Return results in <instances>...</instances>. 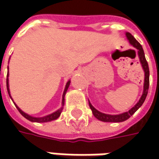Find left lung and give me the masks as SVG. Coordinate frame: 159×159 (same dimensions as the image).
Wrapping results in <instances>:
<instances>
[{
  "label": "left lung",
  "instance_id": "8db88e82",
  "mask_svg": "<svg viewBox=\"0 0 159 159\" xmlns=\"http://www.w3.org/2000/svg\"><path fill=\"white\" fill-rule=\"evenodd\" d=\"M9 67H8V73H7V80H6V82H7V90H8V93H9V96H10V94H9ZM69 86H70V80L67 82L66 84V86H65V89H64V95H63V102H64V95L66 94V91H67V89L69 88ZM10 98H11V96H10ZM12 99V98H11ZM14 104H15V106L16 107V109L18 110V111L20 112L22 116H24L25 118L28 120H30V121H32V122H40V123H43V122H48V121H51V120H55V119H57L59 118V116H60V114H61V111H62V109H60V110H58L57 111H56V112L52 113V114H50V115H48L46 117H42V118H34V117H32V116H30V115H28L25 112H24L22 110H20V108H18V107L16 106V104L15 102H14Z\"/></svg>",
  "mask_w": 159,
  "mask_h": 159
}]
</instances>
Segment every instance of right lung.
I'll return each mask as SVG.
<instances>
[{
  "instance_id": "add662e5",
  "label": "right lung",
  "mask_w": 159,
  "mask_h": 159,
  "mask_svg": "<svg viewBox=\"0 0 159 159\" xmlns=\"http://www.w3.org/2000/svg\"><path fill=\"white\" fill-rule=\"evenodd\" d=\"M128 40H129V42H130V44H131L132 46L134 47L135 48H137L138 49V56H139L140 61H141V63H142V65L143 66L144 72H145L143 93V95H142V97L140 98L139 102H138L132 108L130 111H128L127 112L123 113V114H121V115H117V116H116V115H115V116H112V115H106V114L99 112V111H96L95 108L92 106V104L89 102V106L91 108V110H92V111L94 113V115H95L97 119H100L102 121H104V122H121V121H124L125 119H129L130 116H132L134 113L137 111L140 107L142 106V104H143V102L145 101L146 96L148 95V90H149V86H150V70H149V65H148V63H147L146 58H145V56H144L143 47H142V45L138 42L137 40H135V39L132 36L131 34H130V37H128Z\"/></svg>"
}]
</instances>
